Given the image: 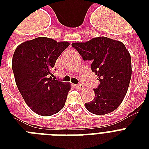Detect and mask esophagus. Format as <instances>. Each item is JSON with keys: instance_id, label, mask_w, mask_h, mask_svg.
Wrapping results in <instances>:
<instances>
[{"instance_id": "34e87169", "label": "esophagus", "mask_w": 149, "mask_h": 149, "mask_svg": "<svg viewBox=\"0 0 149 149\" xmlns=\"http://www.w3.org/2000/svg\"><path fill=\"white\" fill-rule=\"evenodd\" d=\"M77 87L78 89H79V90H83V89L85 88V86L83 84H78V85H77Z\"/></svg>"}]
</instances>
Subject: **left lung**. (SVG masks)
<instances>
[{
  "instance_id": "left-lung-1",
  "label": "left lung",
  "mask_w": 149,
  "mask_h": 149,
  "mask_svg": "<svg viewBox=\"0 0 149 149\" xmlns=\"http://www.w3.org/2000/svg\"><path fill=\"white\" fill-rule=\"evenodd\" d=\"M84 61L90 60L91 70L100 85L94 89L95 97L85 104L94 114H106L120 106L127 93L132 77L131 55L120 41L97 37L86 42L72 43Z\"/></svg>"
}]
</instances>
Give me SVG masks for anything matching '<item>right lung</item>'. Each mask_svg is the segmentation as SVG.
Returning <instances> with one entry per match:
<instances>
[{
  "label": "right lung",
  "instance_id": "right-lung-1",
  "mask_svg": "<svg viewBox=\"0 0 149 149\" xmlns=\"http://www.w3.org/2000/svg\"><path fill=\"white\" fill-rule=\"evenodd\" d=\"M69 45L68 42L38 37L22 43L15 49L12 70L16 85L27 105L37 114L51 116L65 105L71 86L54 80L52 71Z\"/></svg>",
  "mask_w": 149,
  "mask_h": 149
}]
</instances>
